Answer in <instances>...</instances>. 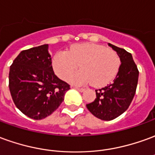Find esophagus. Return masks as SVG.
Wrapping results in <instances>:
<instances>
[{"instance_id": "obj_1", "label": "esophagus", "mask_w": 155, "mask_h": 155, "mask_svg": "<svg viewBox=\"0 0 155 155\" xmlns=\"http://www.w3.org/2000/svg\"><path fill=\"white\" fill-rule=\"evenodd\" d=\"M74 88L76 89L77 91H79L80 92H83V91H85V89H83V88H79V87H74Z\"/></svg>"}]
</instances>
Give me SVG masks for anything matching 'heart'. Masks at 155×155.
<instances>
[{
	"label": "heart",
	"mask_w": 155,
	"mask_h": 155,
	"mask_svg": "<svg viewBox=\"0 0 155 155\" xmlns=\"http://www.w3.org/2000/svg\"><path fill=\"white\" fill-rule=\"evenodd\" d=\"M82 69L68 76L78 64ZM121 61L114 50L102 45L85 43L76 44L69 52H58L52 59V67L60 79L76 85L91 84L102 87L113 81L118 73Z\"/></svg>",
	"instance_id": "obj_1"
}]
</instances>
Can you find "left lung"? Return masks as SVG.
I'll list each match as a JSON object with an SVG mask.
<instances>
[{
  "label": "left lung",
  "instance_id": "1",
  "mask_svg": "<svg viewBox=\"0 0 155 155\" xmlns=\"http://www.w3.org/2000/svg\"><path fill=\"white\" fill-rule=\"evenodd\" d=\"M108 46L120 58L118 73L111 84L96 90L95 101L86 105L93 115L104 121L115 119L128 108L136 92L139 74L130 53L111 44Z\"/></svg>",
  "mask_w": 155,
  "mask_h": 155
}]
</instances>
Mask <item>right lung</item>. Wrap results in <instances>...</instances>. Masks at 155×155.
Segmentation results:
<instances>
[{"instance_id":"right-lung-1","label":"right lung","mask_w":155,"mask_h":155,"mask_svg":"<svg viewBox=\"0 0 155 155\" xmlns=\"http://www.w3.org/2000/svg\"><path fill=\"white\" fill-rule=\"evenodd\" d=\"M9 89L14 103L28 117L41 120L62 103L70 85L54 74L48 44L21 51L10 67Z\"/></svg>"}]
</instances>
